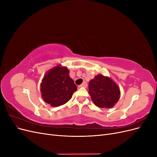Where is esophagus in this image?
Here are the masks:
<instances>
[{
  "mask_svg": "<svg viewBox=\"0 0 157 157\" xmlns=\"http://www.w3.org/2000/svg\"><path fill=\"white\" fill-rule=\"evenodd\" d=\"M87 86V84H86V82H83L82 84H80V85H79L78 86V87L79 88H81V87H84V88H86Z\"/></svg>",
  "mask_w": 157,
  "mask_h": 157,
  "instance_id": "1",
  "label": "esophagus"
}]
</instances>
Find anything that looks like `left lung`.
Returning a JSON list of instances; mask_svg holds the SVG:
<instances>
[{"instance_id": "left-lung-1", "label": "left lung", "mask_w": 157, "mask_h": 157, "mask_svg": "<svg viewBox=\"0 0 157 157\" xmlns=\"http://www.w3.org/2000/svg\"><path fill=\"white\" fill-rule=\"evenodd\" d=\"M89 94L94 103L101 108H111L120 98V88L110 77L103 75L95 76L89 82Z\"/></svg>"}]
</instances>
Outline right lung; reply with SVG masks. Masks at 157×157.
Returning a JSON list of instances; mask_svg holds the SVG:
<instances>
[{
	"mask_svg": "<svg viewBox=\"0 0 157 157\" xmlns=\"http://www.w3.org/2000/svg\"><path fill=\"white\" fill-rule=\"evenodd\" d=\"M77 90L73 80L69 77V71L60 65L47 71L40 83L42 98L52 107L67 103Z\"/></svg>",
	"mask_w": 157,
	"mask_h": 157,
	"instance_id": "obj_1",
	"label": "right lung"
}]
</instances>
